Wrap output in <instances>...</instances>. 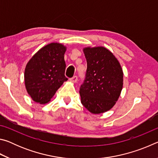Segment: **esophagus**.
<instances>
[{"label": "esophagus", "instance_id": "obj_1", "mask_svg": "<svg viewBox=\"0 0 158 158\" xmlns=\"http://www.w3.org/2000/svg\"><path fill=\"white\" fill-rule=\"evenodd\" d=\"M77 76H74L73 77H72V78L69 79V81H70L71 82L73 83H76L77 81Z\"/></svg>", "mask_w": 158, "mask_h": 158}]
</instances>
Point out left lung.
I'll return each instance as SVG.
<instances>
[{"label":"left lung","mask_w":158,"mask_h":158,"mask_svg":"<svg viewBox=\"0 0 158 158\" xmlns=\"http://www.w3.org/2000/svg\"><path fill=\"white\" fill-rule=\"evenodd\" d=\"M83 52L87 70L79 90L81 102L90 113H104L118 100L123 85V72L117 58L105 47H88Z\"/></svg>","instance_id":"8db88e82"}]
</instances>
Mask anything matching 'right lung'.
<instances>
[{"label": "right lung", "mask_w": 158, "mask_h": 158, "mask_svg": "<svg viewBox=\"0 0 158 158\" xmlns=\"http://www.w3.org/2000/svg\"><path fill=\"white\" fill-rule=\"evenodd\" d=\"M67 47L52 42L35 53L24 71L26 90L34 102L44 105L49 102L57 90L68 79L65 76L64 54Z\"/></svg>", "instance_id": "1"}]
</instances>
